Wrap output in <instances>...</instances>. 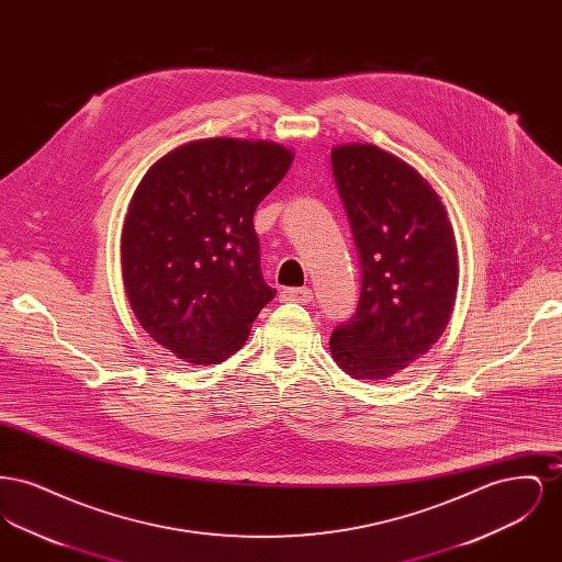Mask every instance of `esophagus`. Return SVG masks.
<instances>
[{"mask_svg": "<svg viewBox=\"0 0 562 562\" xmlns=\"http://www.w3.org/2000/svg\"><path fill=\"white\" fill-rule=\"evenodd\" d=\"M280 296H282V301L305 305V303H310L314 299V293H312V289H284Z\"/></svg>", "mask_w": 562, "mask_h": 562, "instance_id": "obj_1", "label": "esophagus"}]
</instances>
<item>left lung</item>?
<instances>
[{"mask_svg":"<svg viewBox=\"0 0 562 562\" xmlns=\"http://www.w3.org/2000/svg\"><path fill=\"white\" fill-rule=\"evenodd\" d=\"M362 266V293L333 330V360L353 379L401 373L440 339L453 314L459 259L447 209L417 168L371 143L330 151Z\"/></svg>","mask_w":562,"mask_h":562,"instance_id":"obj_1","label":"left lung"}]
</instances>
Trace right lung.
<instances>
[{
    "instance_id": "add662e5",
    "label": "right lung",
    "mask_w": 562,
    "mask_h": 562,
    "mask_svg": "<svg viewBox=\"0 0 562 562\" xmlns=\"http://www.w3.org/2000/svg\"><path fill=\"white\" fill-rule=\"evenodd\" d=\"M293 160L273 140L200 138L161 156L134 191L124 289L145 333L183 362L229 358L276 296L252 216Z\"/></svg>"
}]
</instances>
